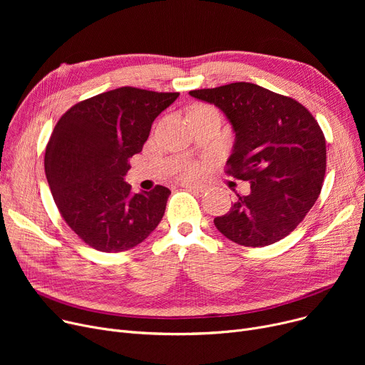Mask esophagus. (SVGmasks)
Instances as JSON below:
<instances>
[{
	"label": "esophagus",
	"instance_id": "1",
	"mask_svg": "<svg viewBox=\"0 0 365 365\" xmlns=\"http://www.w3.org/2000/svg\"><path fill=\"white\" fill-rule=\"evenodd\" d=\"M183 187H187L190 190H195V192H205V190L208 189L207 185L204 183H192V182H186V183H182Z\"/></svg>",
	"mask_w": 365,
	"mask_h": 365
}]
</instances>
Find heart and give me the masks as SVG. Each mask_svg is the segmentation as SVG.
Wrapping results in <instances>:
<instances>
[{
	"mask_svg": "<svg viewBox=\"0 0 365 365\" xmlns=\"http://www.w3.org/2000/svg\"><path fill=\"white\" fill-rule=\"evenodd\" d=\"M207 110H216V109L212 108V106H208V105H198V106H195L192 110H190V113H195V112H207ZM179 173H180L182 176H185V178L195 176L197 173H198V167H197L195 164H192V163H186V164L182 165V168H180Z\"/></svg>",
	"mask_w": 365,
	"mask_h": 365,
	"instance_id": "obj_1",
	"label": "heart"
}]
</instances>
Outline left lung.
<instances>
[{"mask_svg":"<svg viewBox=\"0 0 365 365\" xmlns=\"http://www.w3.org/2000/svg\"><path fill=\"white\" fill-rule=\"evenodd\" d=\"M223 110L235 131L226 173L250 182L231 210L215 219L219 231L245 247L271 245L293 232L321 194L327 167L324 133L297 101L252 83L192 90Z\"/></svg>","mask_w":365,"mask_h":365,"instance_id":"8db88e82","label":"left lung"}]
</instances>
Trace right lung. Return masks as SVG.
<instances>
[{
  "instance_id": "right-lung-1",
  "label": "right lung",
  "mask_w": 365,
  "mask_h": 365,
  "mask_svg": "<svg viewBox=\"0 0 365 365\" xmlns=\"http://www.w3.org/2000/svg\"><path fill=\"white\" fill-rule=\"evenodd\" d=\"M178 98L120 87L75 103L57 121L46 148L47 182L61 216L91 248L130 250L161 222L170 189L134 194L124 176L153 120Z\"/></svg>"
}]
</instances>
